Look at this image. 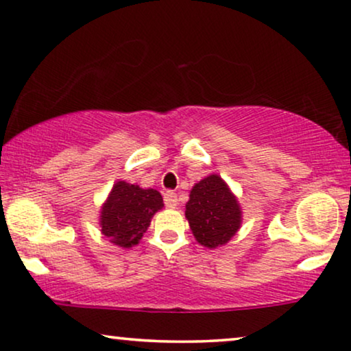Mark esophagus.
Returning a JSON list of instances; mask_svg holds the SVG:
<instances>
[{
    "label": "esophagus",
    "instance_id": "1",
    "mask_svg": "<svg viewBox=\"0 0 351 351\" xmlns=\"http://www.w3.org/2000/svg\"><path fill=\"white\" fill-rule=\"evenodd\" d=\"M177 195L174 193V191H166L165 193V204H166V208H169V209H174V208H177Z\"/></svg>",
    "mask_w": 351,
    "mask_h": 351
}]
</instances>
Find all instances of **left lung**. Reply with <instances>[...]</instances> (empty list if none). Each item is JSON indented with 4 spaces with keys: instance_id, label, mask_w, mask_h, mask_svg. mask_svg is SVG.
Wrapping results in <instances>:
<instances>
[{
    "instance_id": "obj_1",
    "label": "left lung",
    "mask_w": 351,
    "mask_h": 351,
    "mask_svg": "<svg viewBox=\"0 0 351 351\" xmlns=\"http://www.w3.org/2000/svg\"><path fill=\"white\" fill-rule=\"evenodd\" d=\"M185 217L201 246L215 249L232 239L241 227V208L217 174L199 180L190 191Z\"/></svg>"
}]
</instances>
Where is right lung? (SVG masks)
I'll return each instance as SVG.
<instances>
[{
  "label": "right lung",
  "mask_w": 351,
  "mask_h": 351,
  "mask_svg": "<svg viewBox=\"0 0 351 351\" xmlns=\"http://www.w3.org/2000/svg\"><path fill=\"white\" fill-rule=\"evenodd\" d=\"M162 206L160 191L143 190L138 185L119 180L100 210L102 233L119 247L136 246L150 227L152 217Z\"/></svg>",
  "instance_id": "1"
}]
</instances>
